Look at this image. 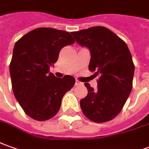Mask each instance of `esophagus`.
I'll use <instances>...</instances> for the list:
<instances>
[{
	"instance_id": "34e87169",
	"label": "esophagus",
	"mask_w": 149,
	"mask_h": 149,
	"mask_svg": "<svg viewBox=\"0 0 149 149\" xmlns=\"http://www.w3.org/2000/svg\"><path fill=\"white\" fill-rule=\"evenodd\" d=\"M84 84L82 83V82H80V81H79V80H76L75 81V85L76 86H79V85H83Z\"/></svg>"
}]
</instances>
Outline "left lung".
I'll return each instance as SVG.
<instances>
[{"label":"left lung","instance_id":"obj_1","mask_svg":"<svg viewBox=\"0 0 149 149\" xmlns=\"http://www.w3.org/2000/svg\"><path fill=\"white\" fill-rule=\"evenodd\" d=\"M81 46L91 53L89 70L99 76L97 88L88 83V96L80 100L81 109L88 119L104 123L123 109L132 89L135 65L125 42L104 26H92L71 32Z\"/></svg>","mask_w":149,"mask_h":149}]
</instances>
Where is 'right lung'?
I'll list each match as a JSON object with an SVG mask.
<instances>
[{
  "label": "right lung",
  "instance_id": "right-lung-1",
  "mask_svg": "<svg viewBox=\"0 0 149 149\" xmlns=\"http://www.w3.org/2000/svg\"><path fill=\"white\" fill-rule=\"evenodd\" d=\"M74 43L68 31L50 27L36 28L16 42L10 65L12 88L16 100L31 118L45 121L54 117L62 97L74 87L73 76L61 79L49 73L61 49Z\"/></svg>",
  "mask_w": 149,
  "mask_h": 149
}]
</instances>
